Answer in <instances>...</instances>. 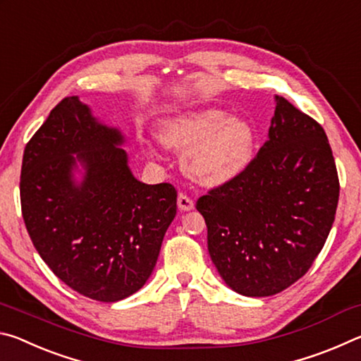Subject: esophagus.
<instances>
[{
  "label": "esophagus",
  "mask_w": 361,
  "mask_h": 361,
  "mask_svg": "<svg viewBox=\"0 0 361 361\" xmlns=\"http://www.w3.org/2000/svg\"><path fill=\"white\" fill-rule=\"evenodd\" d=\"M178 207H180V210H183V212L192 210L194 209V200L189 197V195L180 192L178 194Z\"/></svg>",
  "instance_id": "1"
}]
</instances>
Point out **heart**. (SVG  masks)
Returning <instances> with one entry per match:
<instances>
[{"label": "heart", "mask_w": 361, "mask_h": 361, "mask_svg": "<svg viewBox=\"0 0 361 361\" xmlns=\"http://www.w3.org/2000/svg\"><path fill=\"white\" fill-rule=\"evenodd\" d=\"M169 146L186 149L185 167L205 183H226L239 176L253 157L255 135L248 122L229 118L224 109L199 108L162 122Z\"/></svg>", "instance_id": "heart-1"}]
</instances>
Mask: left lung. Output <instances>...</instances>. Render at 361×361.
<instances>
[{
    "instance_id": "obj_1",
    "label": "left lung",
    "mask_w": 361,
    "mask_h": 361,
    "mask_svg": "<svg viewBox=\"0 0 361 361\" xmlns=\"http://www.w3.org/2000/svg\"><path fill=\"white\" fill-rule=\"evenodd\" d=\"M339 178L323 127L277 97L269 140L234 180L195 209L213 264L243 296H272L298 282L328 239Z\"/></svg>"
}]
</instances>
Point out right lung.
Returning a JSON list of instances; mask_svg holds the SVG:
<instances>
[{"instance_id": "right-lung-1", "label": "right lung", "mask_w": 361, "mask_h": 361, "mask_svg": "<svg viewBox=\"0 0 361 361\" xmlns=\"http://www.w3.org/2000/svg\"><path fill=\"white\" fill-rule=\"evenodd\" d=\"M121 143L118 130L66 97L30 138L20 172L22 216L36 252L71 290L102 302L146 283L176 215L173 185L133 178ZM71 154L86 167L79 187Z\"/></svg>"}]
</instances>
